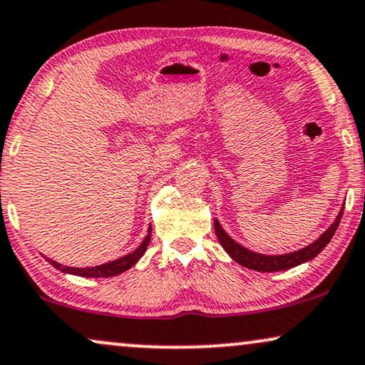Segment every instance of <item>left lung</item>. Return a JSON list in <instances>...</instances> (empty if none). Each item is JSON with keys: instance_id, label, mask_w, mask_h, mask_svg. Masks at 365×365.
Returning a JSON list of instances; mask_svg holds the SVG:
<instances>
[{"instance_id": "obj_1", "label": "left lung", "mask_w": 365, "mask_h": 365, "mask_svg": "<svg viewBox=\"0 0 365 365\" xmlns=\"http://www.w3.org/2000/svg\"><path fill=\"white\" fill-rule=\"evenodd\" d=\"M344 213V207L342 210L339 212L335 222L330 225L327 230H325L322 235L319 237L314 244H310L305 249H300L297 252H292V254H285V255H264V254H255V252L247 250L245 247H242L240 244H237L235 240L230 239L227 235L225 230H223L218 220L213 222V227H215V233L218 237V242H220L223 249L227 250V254L232 257L233 260L239 262L240 265L247 267L250 270H257V272H279V270H287L292 269V267H297L304 262L312 260L314 257H317L320 252L325 249V245L329 244L330 239L334 237L335 230H337L339 223H341Z\"/></svg>"}]
</instances>
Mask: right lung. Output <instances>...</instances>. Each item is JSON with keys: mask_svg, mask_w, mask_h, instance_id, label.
Returning <instances> with one entry per match:
<instances>
[{"mask_svg": "<svg viewBox=\"0 0 365 365\" xmlns=\"http://www.w3.org/2000/svg\"><path fill=\"white\" fill-rule=\"evenodd\" d=\"M150 239H152V228H148V235L145 237V240L142 242V245L138 247L137 250H133L132 254L121 257L118 260H113V262H108V264H103V265H96V267H86V269H76V267H65L61 264H56L55 260L51 259H46L50 264L55 267V269L65 272V274H73V275H80V277H95V279H98V277H113V275H118L121 272L132 269V267L137 264L140 257L145 254V250H147V247L150 244Z\"/></svg>", "mask_w": 365, "mask_h": 365, "instance_id": "add662e5", "label": "right lung"}]
</instances>
